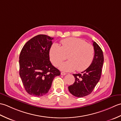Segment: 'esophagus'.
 Listing matches in <instances>:
<instances>
[{
	"mask_svg": "<svg viewBox=\"0 0 121 121\" xmlns=\"http://www.w3.org/2000/svg\"><path fill=\"white\" fill-rule=\"evenodd\" d=\"M66 73L65 72H62L61 73V75H66Z\"/></svg>",
	"mask_w": 121,
	"mask_h": 121,
	"instance_id": "esophagus-1",
	"label": "esophagus"
}]
</instances>
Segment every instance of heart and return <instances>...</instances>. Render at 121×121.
I'll use <instances>...</instances> for the list:
<instances>
[{
  "label": "heart",
  "mask_w": 121,
  "mask_h": 121,
  "mask_svg": "<svg viewBox=\"0 0 121 121\" xmlns=\"http://www.w3.org/2000/svg\"><path fill=\"white\" fill-rule=\"evenodd\" d=\"M61 46L53 43L50 48L49 56L53 65L57 66L65 60L69 61L59 65L65 71L86 70L91 65L95 56L93 46L80 38L70 37L60 41Z\"/></svg>",
  "instance_id": "1"
}]
</instances>
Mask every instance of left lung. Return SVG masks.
Here are the masks:
<instances>
[{
  "label": "left lung",
  "mask_w": 121,
  "mask_h": 121,
  "mask_svg": "<svg viewBox=\"0 0 121 121\" xmlns=\"http://www.w3.org/2000/svg\"><path fill=\"white\" fill-rule=\"evenodd\" d=\"M95 56L91 65L82 73L73 74L75 82L68 87L71 94L76 97H83L91 94L100 80L104 58L99 46L93 42Z\"/></svg>",
  "instance_id": "8db88e82"
}]
</instances>
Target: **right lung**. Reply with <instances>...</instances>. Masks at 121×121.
<instances>
[{"mask_svg": "<svg viewBox=\"0 0 121 121\" xmlns=\"http://www.w3.org/2000/svg\"><path fill=\"white\" fill-rule=\"evenodd\" d=\"M53 38L40 34L25 43L19 56V74L25 91L35 97L49 91L54 78L60 72L51 63L49 49Z\"/></svg>", "mask_w": 121, "mask_h": 121, "instance_id": "right-lung-1", "label": "right lung"}]
</instances>
